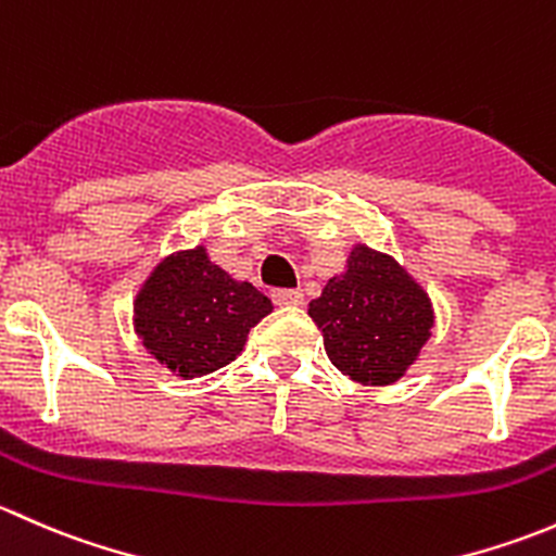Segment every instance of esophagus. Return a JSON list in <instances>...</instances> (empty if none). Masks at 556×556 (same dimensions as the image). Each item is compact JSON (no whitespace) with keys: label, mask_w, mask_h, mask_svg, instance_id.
Segmentation results:
<instances>
[{"label":"esophagus","mask_w":556,"mask_h":556,"mask_svg":"<svg viewBox=\"0 0 556 556\" xmlns=\"http://www.w3.org/2000/svg\"><path fill=\"white\" fill-rule=\"evenodd\" d=\"M271 299L277 306H301L304 304V293H301V290H290V288L274 290Z\"/></svg>","instance_id":"34e87169"}]
</instances>
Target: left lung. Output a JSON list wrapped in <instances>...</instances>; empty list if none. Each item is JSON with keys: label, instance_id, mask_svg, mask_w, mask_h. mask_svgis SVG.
<instances>
[{"label": "left lung", "instance_id": "1", "mask_svg": "<svg viewBox=\"0 0 556 556\" xmlns=\"http://www.w3.org/2000/svg\"><path fill=\"white\" fill-rule=\"evenodd\" d=\"M323 330L330 363L352 382H397L430 339L433 306L428 293L395 257L355 244L346 271L328 279L309 304Z\"/></svg>", "mask_w": 556, "mask_h": 556}]
</instances>
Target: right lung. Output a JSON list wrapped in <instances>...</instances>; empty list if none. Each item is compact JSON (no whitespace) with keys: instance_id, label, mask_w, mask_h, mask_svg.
Listing matches in <instances>:
<instances>
[{"instance_id":"right-lung-1","label":"right lung","mask_w":556,"mask_h":556,"mask_svg":"<svg viewBox=\"0 0 556 556\" xmlns=\"http://www.w3.org/2000/svg\"><path fill=\"white\" fill-rule=\"evenodd\" d=\"M271 309L261 290L193 247L172 252L144 279L134 301V330L161 366L193 379L237 361L250 328Z\"/></svg>"}]
</instances>
